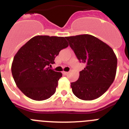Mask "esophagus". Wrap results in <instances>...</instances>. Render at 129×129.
<instances>
[{
	"label": "esophagus",
	"instance_id": "34e87169",
	"mask_svg": "<svg viewBox=\"0 0 129 129\" xmlns=\"http://www.w3.org/2000/svg\"><path fill=\"white\" fill-rule=\"evenodd\" d=\"M62 74H63L64 75H68V72H62Z\"/></svg>",
	"mask_w": 129,
	"mask_h": 129
}]
</instances>
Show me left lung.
<instances>
[{
  "label": "left lung",
  "instance_id": "obj_1",
  "mask_svg": "<svg viewBox=\"0 0 129 129\" xmlns=\"http://www.w3.org/2000/svg\"><path fill=\"white\" fill-rule=\"evenodd\" d=\"M78 60L86 64L77 81L71 83L79 99L92 100L102 96L116 76L117 58L113 50L102 41L89 35L66 37Z\"/></svg>",
  "mask_w": 129,
  "mask_h": 129
}]
</instances>
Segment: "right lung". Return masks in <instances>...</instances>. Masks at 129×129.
I'll use <instances>...</instances> for the list:
<instances>
[{
	"mask_svg": "<svg viewBox=\"0 0 129 129\" xmlns=\"http://www.w3.org/2000/svg\"><path fill=\"white\" fill-rule=\"evenodd\" d=\"M65 38L35 36L17 52L11 72L16 86L25 96L41 101L55 93L62 74L49 67L55 63L59 52L68 46Z\"/></svg>",
	"mask_w": 129,
	"mask_h": 129,
	"instance_id": "add662e5",
	"label": "right lung"
}]
</instances>
